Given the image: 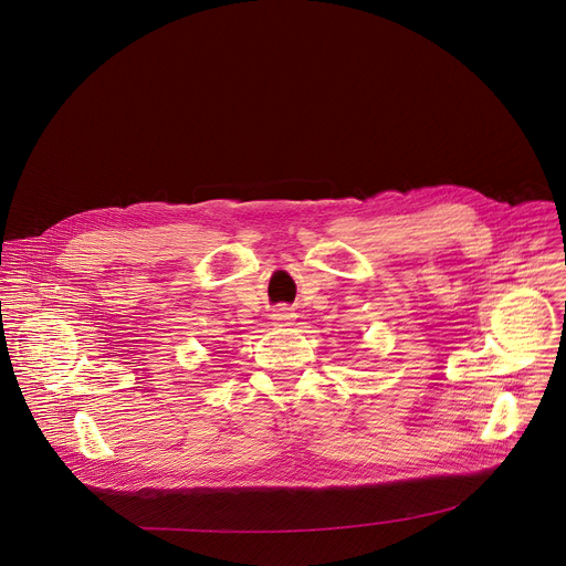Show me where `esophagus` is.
<instances>
[{
	"mask_svg": "<svg viewBox=\"0 0 566 566\" xmlns=\"http://www.w3.org/2000/svg\"><path fill=\"white\" fill-rule=\"evenodd\" d=\"M291 317H293V313H291L289 308H284V306H282V308H277V311L273 313V319H275V322H280V325H289V319H291Z\"/></svg>",
	"mask_w": 566,
	"mask_h": 566,
	"instance_id": "1",
	"label": "esophagus"
}]
</instances>
